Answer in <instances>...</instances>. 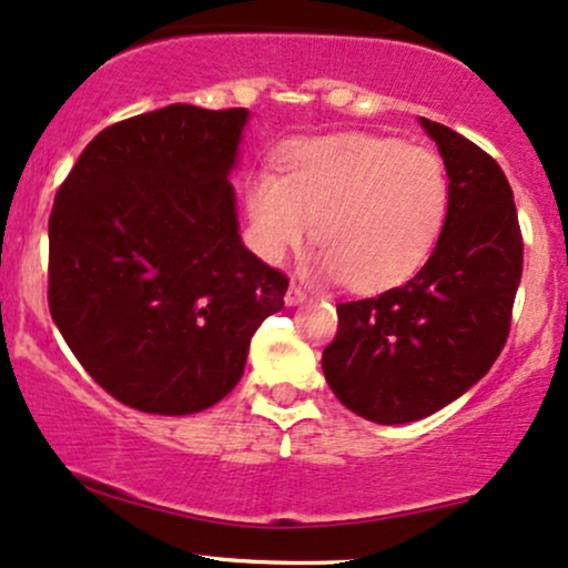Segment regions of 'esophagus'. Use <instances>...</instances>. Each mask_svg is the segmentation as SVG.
<instances>
[{"label":"esophagus","instance_id":"obj_1","mask_svg":"<svg viewBox=\"0 0 568 568\" xmlns=\"http://www.w3.org/2000/svg\"><path fill=\"white\" fill-rule=\"evenodd\" d=\"M305 297H307V292L303 290V286L290 284V290H286V295H284V303L286 305H300Z\"/></svg>","mask_w":568,"mask_h":568}]
</instances>
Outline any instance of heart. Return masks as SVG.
Returning <instances> with one entry per match:
<instances>
[{
    "mask_svg": "<svg viewBox=\"0 0 568 568\" xmlns=\"http://www.w3.org/2000/svg\"><path fill=\"white\" fill-rule=\"evenodd\" d=\"M447 207L450 181L437 152L387 136L303 142L286 155L284 176L261 171L247 184L265 257L278 261L313 231L321 268L358 292L422 268L443 236Z\"/></svg>",
    "mask_w": 568,
    "mask_h": 568,
    "instance_id": "1",
    "label": "heart"
}]
</instances>
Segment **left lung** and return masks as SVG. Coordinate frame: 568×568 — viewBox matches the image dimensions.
<instances>
[{
    "instance_id": "8db88e82",
    "label": "left lung",
    "mask_w": 568,
    "mask_h": 568,
    "mask_svg": "<svg viewBox=\"0 0 568 568\" xmlns=\"http://www.w3.org/2000/svg\"><path fill=\"white\" fill-rule=\"evenodd\" d=\"M450 179V207L424 268L382 295L337 305L324 349L342 405L376 424H408L445 408L506 347L524 242L514 192L481 146L422 118Z\"/></svg>"
}]
</instances>
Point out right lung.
Instances as JSON below:
<instances>
[{
  "label": "right lung",
  "mask_w": 568,
  "mask_h": 568,
  "mask_svg": "<svg viewBox=\"0 0 568 568\" xmlns=\"http://www.w3.org/2000/svg\"><path fill=\"white\" fill-rule=\"evenodd\" d=\"M247 110L168 104L100 131L54 194L49 313L87 374L160 416L215 405L290 278L240 240Z\"/></svg>",
  "instance_id": "1"
}]
</instances>
